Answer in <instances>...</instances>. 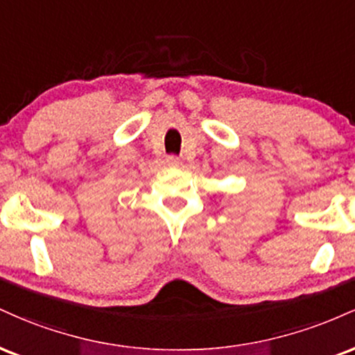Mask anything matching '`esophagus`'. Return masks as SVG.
Instances as JSON below:
<instances>
[{"mask_svg": "<svg viewBox=\"0 0 355 355\" xmlns=\"http://www.w3.org/2000/svg\"><path fill=\"white\" fill-rule=\"evenodd\" d=\"M166 162H168L170 165H175V166L182 165V160L178 157H175V155H168V157H166Z\"/></svg>", "mask_w": 355, "mask_h": 355, "instance_id": "34e87169", "label": "esophagus"}]
</instances>
